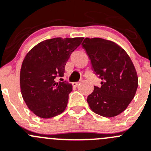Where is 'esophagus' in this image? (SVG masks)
<instances>
[{
  "label": "esophagus",
  "instance_id": "obj_1",
  "mask_svg": "<svg viewBox=\"0 0 151 151\" xmlns=\"http://www.w3.org/2000/svg\"><path fill=\"white\" fill-rule=\"evenodd\" d=\"M79 84V82H74V83H72V85L74 87H77V86H78Z\"/></svg>",
  "mask_w": 151,
  "mask_h": 151
}]
</instances>
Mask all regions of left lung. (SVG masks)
<instances>
[{
  "label": "left lung",
  "mask_w": 151,
  "mask_h": 151,
  "mask_svg": "<svg viewBox=\"0 0 151 151\" xmlns=\"http://www.w3.org/2000/svg\"><path fill=\"white\" fill-rule=\"evenodd\" d=\"M82 46L95 74L102 80L100 87L94 86L87 97L91 109L105 117L117 116L134 99L138 87L131 58L119 45L105 39L86 37Z\"/></svg>",
  "instance_id": "left-lung-1"
}]
</instances>
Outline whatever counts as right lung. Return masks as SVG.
Instances as JSON below:
<instances>
[{
    "label": "right lung",
    "instance_id": "right-lung-1",
    "mask_svg": "<svg viewBox=\"0 0 151 151\" xmlns=\"http://www.w3.org/2000/svg\"><path fill=\"white\" fill-rule=\"evenodd\" d=\"M83 37L49 39L40 42L26 55L20 69V89L31 111L43 119L53 117L64 111L72 85L56 82L63 77L71 54Z\"/></svg>",
    "mask_w": 151,
    "mask_h": 151
}]
</instances>
